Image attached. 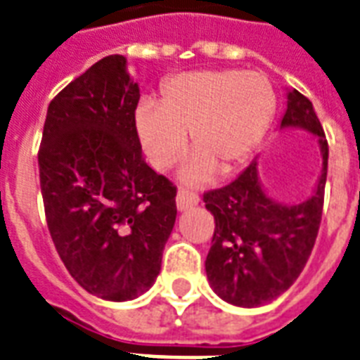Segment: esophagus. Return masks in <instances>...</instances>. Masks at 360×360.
Here are the masks:
<instances>
[{
    "label": "esophagus",
    "mask_w": 360,
    "mask_h": 360,
    "mask_svg": "<svg viewBox=\"0 0 360 360\" xmlns=\"http://www.w3.org/2000/svg\"><path fill=\"white\" fill-rule=\"evenodd\" d=\"M199 205V195L189 191V189H180L176 195V208L180 212L188 210V208H193V206Z\"/></svg>",
    "instance_id": "1"
}]
</instances>
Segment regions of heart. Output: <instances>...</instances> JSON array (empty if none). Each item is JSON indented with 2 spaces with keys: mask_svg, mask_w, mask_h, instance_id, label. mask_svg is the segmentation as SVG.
<instances>
[{
  "mask_svg": "<svg viewBox=\"0 0 360 360\" xmlns=\"http://www.w3.org/2000/svg\"><path fill=\"white\" fill-rule=\"evenodd\" d=\"M276 112L274 86L257 71H197L163 86L161 101L144 99L135 110L141 148L158 171L195 150L182 167L186 182L210 180L218 169L244 165L266 135Z\"/></svg>",
  "mask_w": 360,
  "mask_h": 360,
  "instance_id": "1",
  "label": "heart"
}]
</instances>
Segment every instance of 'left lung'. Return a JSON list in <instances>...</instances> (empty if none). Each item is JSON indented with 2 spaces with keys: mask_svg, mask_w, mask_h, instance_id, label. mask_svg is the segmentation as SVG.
<instances>
[{
  "mask_svg": "<svg viewBox=\"0 0 360 360\" xmlns=\"http://www.w3.org/2000/svg\"><path fill=\"white\" fill-rule=\"evenodd\" d=\"M280 129H302L317 139L323 165L308 199L293 205L274 199L261 184L257 160L235 182L205 193L216 221L206 276L219 299L240 308L269 304L293 285L321 224L328 144L314 105L295 88L287 90Z\"/></svg>",
  "mask_w": 360,
  "mask_h": 360,
  "instance_id": "8db88e82",
  "label": "left lung"
}]
</instances>
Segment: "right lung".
Returning <instances> with one entry per match:
<instances>
[{
    "instance_id": "obj_1",
    "label": "right lung",
    "mask_w": 360,
    "mask_h": 360,
    "mask_svg": "<svg viewBox=\"0 0 360 360\" xmlns=\"http://www.w3.org/2000/svg\"><path fill=\"white\" fill-rule=\"evenodd\" d=\"M141 90L112 54L50 101L39 148L44 214L77 283L103 300L146 293L176 221V188L142 160Z\"/></svg>"
}]
</instances>
